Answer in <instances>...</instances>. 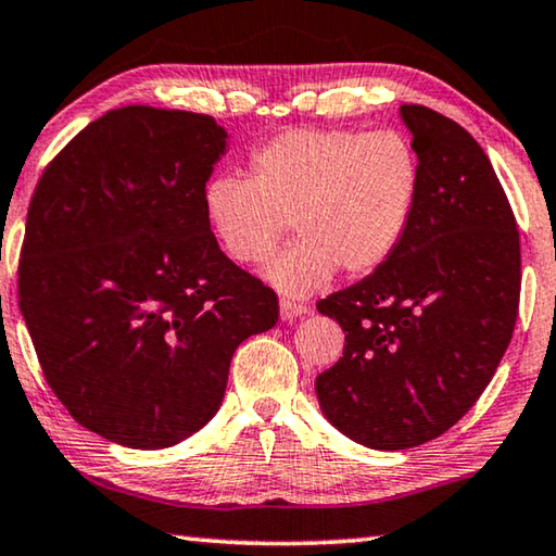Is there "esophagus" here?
<instances>
[{
	"instance_id": "obj_1",
	"label": "esophagus",
	"mask_w": 556,
	"mask_h": 556,
	"mask_svg": "<svg viewBox=\"0 0 556 556\" xmlns=\"http://www.w3.org/2000/svg\"><path fill=\"white\" fill-rule=\"evenodd\" d=\"M305 313H308V305L295 303V301H286V298L280 301V318L288 320V324H291V320H295V318L305 316Z\"/></svg>"
}]
</instances>
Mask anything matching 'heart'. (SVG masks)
<instances>
[{"label": "heart", "mask_w": 556, "mask_h": 556, "mask_svg": "<svg viewBox=\"0 0 556 556\" xmlns=\"http://www.w3.org/2000/svg\"><path fill=\"white\" fill-rule=\"evenodd\" d=\"M421 165L396 130H291L251 155V180L218 175L203 211L223 251L263 265L288 230L295 243L270 265V286L291 298L324 288L343 268L368 276L396 253L412 223Z\"/></svg>", "instance_id": "b5f03b06"}]
</instances>
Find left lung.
Segmentation results:
<instances>
[{
    "label": "left lung",
    "mask_w": 556,
    "mask_h": 556,
    "mask_svg": "<svg viewBox=\"0 0 556 556\" xmlns=\"http://www.w3.org/2000/svg\"><path fill=\"white\" fill-rule=\"evenodd\" d=\"M421 188L396 253L318 301L345 333L318 374L320 412L345 437L399 452L441 437L502 361L519 311V230L481 144L424 104H401Z\"/></svg>",
    "instance_id": "left-lung-1"
}]
</instances>
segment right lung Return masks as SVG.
I'll use <instances>...</instances> for the list:
<instances>
[{"instance_id":"1","label":"right lung","mask_w":556,"mask_h":556,"mask_svg":"<svg viewBox=\"0 0 556 556\" xmlns=\"http://www.w3.org/2000/svg\"><path fill=\"white\" fill-rule=\"evenodd\" d=\"M228 132L148 104L104 112L31 195L20 311L70 416L130 448L192 437L223 404L232 353L278 295L220 251L203 211Z\"/></svg>"}]
</instances>
